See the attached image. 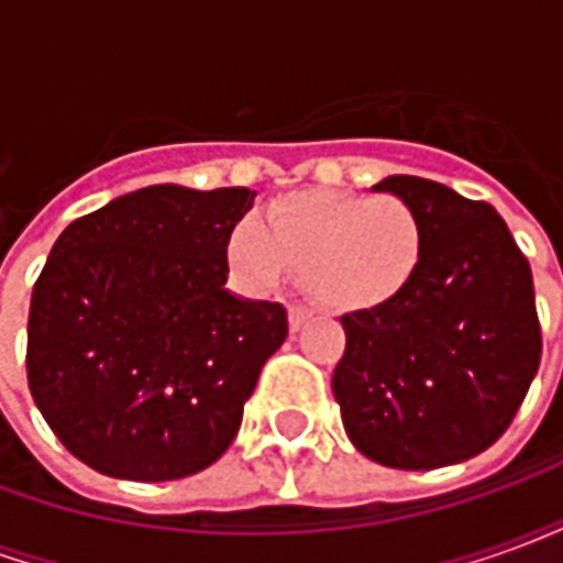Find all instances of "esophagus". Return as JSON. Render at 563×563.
<instances>
[{
    "label": "esophagus",
    "mask_w": 563,
    "mask_h": 563,
    "mask_svg": "<svg viewBox=\"0 0 563 563\" xmlns=\"http://www.w3.org/2000/svg\"><path fill=\"white\" fill-rule=\"evenodd\" d=\"M313 319V310L307 305H292L289 307V329L292 331H301Z\"/></svg>",
    "instance_id": "obj_1"
}]
</instances>
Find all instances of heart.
<instances>
[{"instance_id": "heart-1", "label": "heart", "mask_w": 563, "mask_h": 563, "mask_svg": "<svg viewBox=\"0 0 563 563\" xmlns=\"http://www.w3.org/2000/svg\"><path fill=\"white\" fill-rule=\"evenodd\" d=\"M422 250V222L407 201L350 192L283 196L265 225L246 217L225 238L229 265L250 289L271 292L295 271L334 310L389 301L416 277Z\"/></svg>"}]
</instances>
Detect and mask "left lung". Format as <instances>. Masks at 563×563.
<instances>
[{
	"label": "left lung",
	"mask_w": 563,
	"mask_h": 563,
	"mask_svg": "<svg viewBox=\"0 0 563 563\" xmlns=\"http://www.w3.org/2000/svg\"><path fill=\"white\" fill-rule=\"evenodd\" d=\"M374 189L422 222V262L389 301L341 317L331 389L367 459L398 471L467 461L519 413L543 355L528 258L488 201L395 174Z\"/></svg>",
	"instance_id": "obj_1"
}]
</instances>
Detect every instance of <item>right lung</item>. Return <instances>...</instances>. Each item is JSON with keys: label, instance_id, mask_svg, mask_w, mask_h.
Listing matches in <instances>:
<instances>
[{"label": "right lung", "instance_id": "obj_1", "mask_svg": "<svg viewBox=\"0 0 563 563\" xmlns=\"http://www.w3.org/2000/svg\"><path fill=\"white\" fill-rule=\"evenodd\" d=\"M244 186H147L68 222L32 286L26 379L92 471L165 483L210 467L241 428L286 307L225 289Z\"/></svg>", "mask_w": 563, "mask_h": 563}]
</instances>
